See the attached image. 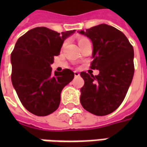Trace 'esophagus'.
Returning <instances> with one entry per match:
<instances>
[{
  "label": "esophagus",
  "mask_w": 147,
  "mask_h": 147,
  "mask_svg": "<svg viewBox=\"0 0 147 147\" xmlns=\"http://www.w3.org/2000/svg\"><path fill=\"white\" fill-rule=\"evenodd\" d=\"M74 75H75V76L76 77H78V76H80V73L78 72V71H74Z\"/></svg>",
  "instance_id": "1"
}]
</instances>
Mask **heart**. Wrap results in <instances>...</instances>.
I'll return each instance as SVG.
<instances>
[{"mask_svg": "<svg viewBox=\"0 0 147 147\" xmlns=\"http://www.w3.org/2000/svg\"><path fill=\"white\" fill-rule=\"evenodd\" d=\"M89 42V40L86 38H85V37H80V38H78V44H79V45H82L84 42Z\"/></svg>", "mask_w": 147, "mask_h": 147, "instance_id": "heart-1", "label": "heart"}]
</instances>
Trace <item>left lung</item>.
Returning <instances> with one entry per match:
<instances>
[{"label":"left lung","mask_w":147,"mask_h":147,"mask_svg":"<svg viewBox=\"0 0 147 147\" xmlns=\"http://www.w3.org/2000/svg\"><path fill=\"white\" fill-rule=\"evenodd\" d=\"M80 34L93 43L91 69L98 76L82 71L84 80L80 102L86 111L97 116L112 113L123 102L134 76L133 46L120 30L99 24Z\"/></svg>","instance_id":"1"}]
</instances>
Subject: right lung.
<instances>
[{"label":"right lung","mask_w":147,"mask_h":147,"mask_svg":"<svg viewBox=\"0 0 147 147\" xmlns=\"http://www.w3.org/2000/svg\"><path fill=\"white\" fill-rule=\"evenodd\" d=\"M74 32L35 27L16 43L11 54V83L22 105L31 113L44 117L59 107L61 91L75 75L67 68L53 73L50 64L60 54L64 39Z\"/></svg>","instance_id":"obj_1"}]
</instances>
